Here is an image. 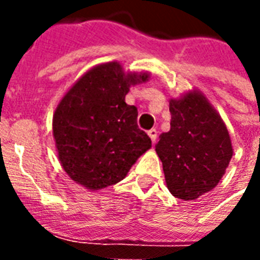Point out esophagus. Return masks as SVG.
I'll return each instance as SVG.
<instances>
[{"mask_svg":"<svg viewBox=\"0 0 260 260\" xmlns=\"http://www.w3.org/2000/svg\"><path fill=\"white\" fill-rule=\"evenodd\" d=\"M157 134H158V131L154 129V128L147 132V135L150 136V139H152L153 145H154V143H156V141H157Z\"/></svg>","mask_w":260,"mask_h":260,"instance_id":"1","label":"esophagus"}]
</instances>
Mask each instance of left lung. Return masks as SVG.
I'll list each match as a JSON object with an SVG mask.
<instances>
[{"label":"left lung","mask_w":260,"mask_h":260,"mask_svg":"<svg viewBox=\"0 0 260 260\" xmlns=\"http://www.w3.org/2000/svg\"><path fill=\"white\" fill-rule=\"evenodd\" d=\"M170 131L160 135L156 153L171 195L195 201L223 178L233 157L224 121L202 91L170 100Z\"/></svg>","instance_id":"obj_1"}]
</instances>
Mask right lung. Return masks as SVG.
Listing matches in <instances>:
<instances>
[{
  "mask_svg": "<svg viewBox=\"0 0 260 260\" xmlns=\"http://www.w3.org/2000/svg\"><path fill=\"white\" fill-rule=\"evenodd\" d=\"M149 78L117 61L104 62L82 75L59 100L53 136L59 163L76 184L89 191L114 185L152 147L138 128V108L125 103L131 86Z\"/></svg>",
  "mask_w": 260,
  "mask_h": 260,
  "instance_id": "obj_1",
  "label": "right lung"
}]
</instances>
